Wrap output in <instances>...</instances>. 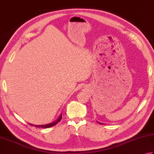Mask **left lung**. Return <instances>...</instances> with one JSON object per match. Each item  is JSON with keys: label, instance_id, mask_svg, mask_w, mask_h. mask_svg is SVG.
I'll use <instances>...</instances> for the list:
<instances>
[{"label": "left lung", "instance_id": "left-lung-1", "mask_svg": "<svg viewBox=\"0 0 154 154\" xmlns=\"http://www.w3.org/2000/svg\"><path fill=\"white\" fill-rule=\"evenodd\" d=\"M99 123H100V124H102V123H100V122H99Z\"/></svg>", "mask_w": 154, "mask_h": 154}]
</instances>
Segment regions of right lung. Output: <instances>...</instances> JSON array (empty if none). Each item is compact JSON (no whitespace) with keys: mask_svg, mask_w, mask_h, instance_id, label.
<instances>
[{"mask_svg":"<svg viewBox=\"0 0 154 154\" xmlns=\"http://www.w3.org/2000/svg\"><path fill=\"white\" fill-rule=\"evenodd\" d=\"M61 119H62V115H61V114H60V116H59V118H58L56 121L52 122V123L47 124V125H33L30 124V123H29V125H33V126H35V127H39V128H40V127H41V128H49V127H53V126H54V125H57L58 122L60 121Z\"/></svg>","mask_w":154,"mask_h":154,"instance_id":"1","label":"right lung"}]
</instances>
